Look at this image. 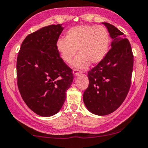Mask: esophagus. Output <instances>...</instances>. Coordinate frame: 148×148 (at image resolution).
Wrapping results in <instances>:
<instances>
[{"instance_id": "1", "label": "esophagus", "mask_w": 148, "mask_h": 148, "mask_svg": "<svg viewBox=\"0 0 148 148\" xmlns=\"http://www.w3.org/2000/svg\"><path fill=\"white\" fill-rule=\"evenodd\" d=\"M73 73V75L75 76H77L82 73V72H80L79 70H76V69H75Z\"/></svg>"}]
</instances>
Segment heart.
<instances>
[{
    "label": "heart",
    "mask_w": 148,
    "mask_h": 148,
    "mask_svg": "<svg viewBox=\"0 0 148 148\" xmlns=\"http://www.w3.org/2000/svg\"><path fill=\"white\" fill-rule=\"evenodd\" d=\"M109 44V32L104 26L81 25L69 29L65 39H57L56 48L66 64L71 63L77 50L72 66L78 70L87 68L90 62H101L107 54Z\"/></svg>",
    "instance_id": "heart-1"
}]
</instances>
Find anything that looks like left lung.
<instances>
[{"label":"left lung","mask_w":148,"mask_h":148,"mask_svg":"<svg viewBox=\"0 0 148 148\" xmlns=\"http://www.w3.org/2000/svg\"><path fill=\"white\" fill-rule=\"evenodd\" d=\"M112 39L105 58L88 72L89 84L83 94L86 108L92 114L105 116L122 105L129 92L134 56L129 40L117 27L102 23Z\"/></svg>","instance_id":"obj_1"}]
</instances>
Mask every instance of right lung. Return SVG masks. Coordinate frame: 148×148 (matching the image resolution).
<instances>
[{
  "label": "right lung",
  "instance_id": "obj_1",
  "mask_svg": "<svg viewBox=\"0 0 148 148\" xmlns=\"http://www.w3.org/2000/svg\"><path fill=\"white\" fill-rule=\"evenodd\" d=\"M61 24L43 27L25 37L16 62L17 84L23 100L32 112L48 117L60 112L73 74L61 59L56 42Z\"/></svg>",
  "mask_w": 148,
  "mask_h": 148
}]
</instances>
